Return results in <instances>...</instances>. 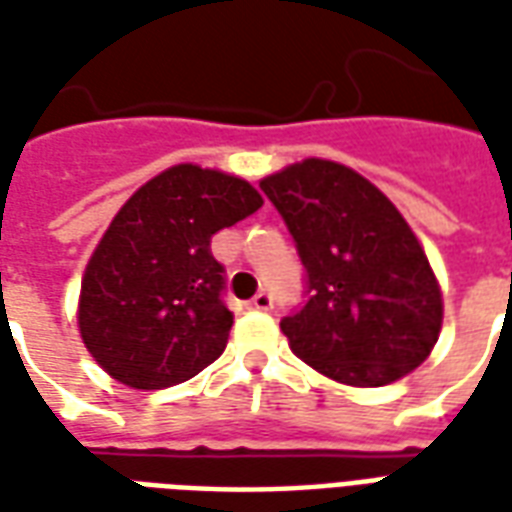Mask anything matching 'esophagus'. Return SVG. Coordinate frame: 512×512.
<instances>
[{
    "mask_svg": "<svg viewBox=\"0 0 512 512\" xmlns=\"http://www.w3.org/2000/svg\"><path fill=\"white\" fill-rule=\"evenodd\" d=\"M255 310H271L274 307V296L268 293V290H260V293H255V299L249 301Z\"/></svg>",
    "mask_w": 512,
    "mask_h": 512,
    "instance_id": "obj_1",
    "label": "esophagus"
}]
</instances>
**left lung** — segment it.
Segmentation results:
<instances>
[{
  "label": "left lung",
  "instance_id": "8db88e82",
  "mask_svg": "<svg viewBox=\"0 0 512 512\" xmlns=\"http://www.w3.org/2000/svg\"><path fill=\"white\" fill-rule=\"evenodd\" d=\"M293 235L304 301L279 326L293 354L351 386H384L428 359L441 293L392 202L354 169L307 158L260 180Z\"/></svg>",
  "mask_w": 512,
  "mask_h": 512
}]
</instances>
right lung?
Instances as JSON below:
<instances>
[{"instance_id": "1", "label": "right lung", "mask_w": 512, "mask_h": 512, "mask_svg": "<svg viewBox=\"0 0 512 512\" xmlns=\"http://www.w3.org/2000/svg\"><path fill=\"white\" fill-rule=\"evenodd\" d=\"M260 205L246 180L178 164L117 211L87 263L79 301L82 340L109 376L164 389L222 356L233 312L211 238Z\"/></svg>"}]
</instances>
